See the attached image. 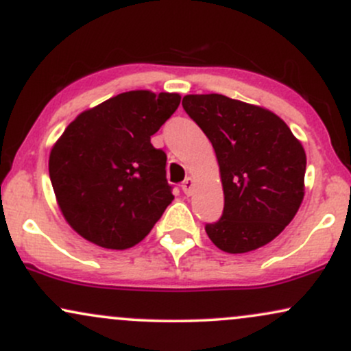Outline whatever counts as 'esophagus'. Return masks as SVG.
<instances>
[{"mask_svg":"<svg viewBox=\"0 0 351 351\" xmlns=\"http://www.w3.org/2000/svg\"><path fill=\"white\" fill-rule=\"evenodd\" d=\"M191 188H193V178H186L181 183V189H183L184 195H191Z\"/></svg>","mask_w":351,"mask_h":351,"instance_id":"1","label":"esophagus"}]
</instances>
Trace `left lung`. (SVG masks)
<instances>
[{
    "instance_id": "8db88e82",
    "label": "left lung",
    "mask_w": 351,
    "mask_h": 351,
    "mask_svg": "<svg viewBox=\"0 0 351 351\" xmlns=\"http://www.w3.org/2000/svg\"><path fill=\"white\" fill-rule=\"evenodd\" d=\"M183 108L213 143L219 163L224 209L204 226L209 239L231 254L271 243L304 199V147L276 114L226 95H186Z\"/></svg>"
}]
</instances>
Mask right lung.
I'll list each match as a JSON object with an SVG mask.
<instances>
[{
	"label": "right lung",
	"instance_id": "right-lung-1",
	"mask_svg": "<svg viewBox=\"0 0 351 351\" xmlns=\"http://www.w3.org/2000/svg\"><path fill=\"white\" fill-rule=\"evenodd\" d=\"M178 94L132 90L82 112L52 147L49 178L67 223L107 249L138 244L171 203L167 153L152 145Z\"/></svg>",
	"mask_w": 351,
	"mask_h": 351
}]
</instances>
